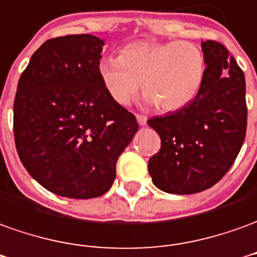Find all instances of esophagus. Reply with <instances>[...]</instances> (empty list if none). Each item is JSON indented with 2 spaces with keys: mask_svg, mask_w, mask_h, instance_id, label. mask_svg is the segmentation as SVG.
Returning a JSON list of instances; mask_svg holds the SVG:
<instances>
[{
  "mask_svg": "<svg viewBox=\"0 0 257 257\" xmlns=\"http://www.w3.org/2000/svg\"><path fill=\"white\" fill-rule=\"evenodd\" d=\"M136 121H138V123L141 125V126H145L147 122V118L145 115H141V114H138L136 115Z\"/></svg>",
  "mask_w": 257,
  "mask_h": 257,
  "instance_id": "esophagus-1",
  "label": "esophagus"
}]
</instances>
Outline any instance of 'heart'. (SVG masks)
<instances>
[{"mask_svg":"<svg viewBox=\"0 0 257 257\" xmlns=\"http://www.w3.org/2000/svg\"><path fill=\"white\" fill-rule=\"evenodd\" d=\"M203 51L191 41H138L119 57L98 61L97 73L114 101L126 107L143 89L147 104L171 112L196 97L204 76Z\"/></svg>","mask_w":257,"mask_h":257,"instance_id":"heart-1","label":"heart"}]
</instances>
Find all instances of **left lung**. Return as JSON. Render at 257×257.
Returning a JSON list of instances; mask_svg holds the SVG:
<instances>
[{
  "mask_svg": "<svg viewBox=\"0 0 257 257\" xmlns=\"http://www.w3.org/2000/svg\"><path fill=\"white\" fill-rule=\"evenodd\" d=\"M204 76L184 108L147 123L161 149L149 160L153 184L167 193L191 195L217 184L234 164L246 134L245 75L228 50L203 41Z\"/></svg>",
  "mask_w": 257,
  "mask_h": 257,
  "instance_id": "obj_1",
  "label": "left lung"
}]
</instances>
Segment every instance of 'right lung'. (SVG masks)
Segmentation results:
<instances>
[{
	"label": "right lung",
	"mask_w": 257,
	"mask_h": 257,
	"mask_svg": "<svg viewBox=\"0 0 257 257\" xmlns=\"http://www.w3.org/2000/svg\"><path fill=\"white\" fill-rule=\"evenodd\" d=\"M105 41L91 35L43 43L18 83L14 135L19 159L58 196L91 199L115 179L116 160L138 132L134 114L97 73Z\"/></svg>",
	"instance_id": "1"
}]
</instances>
